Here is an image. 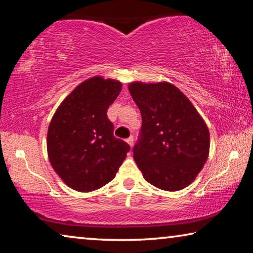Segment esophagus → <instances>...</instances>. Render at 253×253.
<instances>
[{"instance_id": "34e87169", "label": "esophagus", "mask_w": 253, "mask_h": 253, "mask_svg": "<svg viewBox=\"0 0 253 253\" xmlns=\"http://www.w3.org/2000/svg\"><path fill=\"white\" fill-rule=\"evenodd\" d=\"M126 142L128 143V145H129L130 147H133V145H134V137H133V136H130V137H128V138L126 139Z\"/></svg>"}]
</instances>
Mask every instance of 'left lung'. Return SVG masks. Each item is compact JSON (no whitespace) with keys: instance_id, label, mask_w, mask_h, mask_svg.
<instances>
[{"instance_id":"8db88e82","label":"left lung","mask_w":253,"mask_h":253,"mask_svg":"<svg viewBox=\"0 0 253 253\" xmlns=\"http://www.w3.org/2000/svg\"><path fill=\"white\" fill-rule=\"evenodd\" d=\"M142 115L134 160L156 188L178 191L194 181L210 154V130L190 100L169 82H131Z\"/></svg>"}]
</instances>
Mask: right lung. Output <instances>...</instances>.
Returning <instances> with one entry per match:
<instances>
[{
	"mask_svg": "<svg viewBox=\"0 0 253 253\" xmlns=\"http://www.w3.org/2000/svg\"><path fill=\"white\" fill-rule=\"evenodd\" d=\"M117 80L93 76L63 100L50 120L47 153L58 177L80 192L110 182L130 147L114 136L107 110L122 91Z\"/></svg>",
	"mask_w": 253,
	"mask_h": 253,
	"instance_id": "1",
	"label": "right lung"
}]
</instances>
